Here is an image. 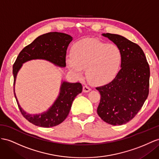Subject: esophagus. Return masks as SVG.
I'll use <instances>...</instances> for the list:
<instances>
[{
    "label": "esophagus",
    "mask_w": 159,
    "mask_h": 159,
    "mask_svg": "<svg viewBox=\"0 0 159 159\" xmlns=\"http://www.w3.org/2000/svg\"><path fill=\"white\" fill-rule=\"evenodd\" d=\"M91 90V89L87 86V85H84V86H83V91L84 93H87L89 91H90Z\"/></svg>",
    "instance_id": "esophagus-1"
}]
</instances>
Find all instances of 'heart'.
<instances>
[{
    "label": "heart",
    "instance_id": "heart-1",
    "mask_svg": "<svg viewBox=\"0 0 159 159\" xmlns=\"http://www.w3.org/2000/svg\"><path fill=\"white\" fill-rule=\"evenodd\" d=\"M122 52L116 44L105 43L95 39H85L74 45L72 56L68 57L67 66L72 73L81 76L83 68L90 82L105 84L118 72Z\"/></svg>",
    "mask_w": 159,
    "mask_h": 159
}]
</instances>
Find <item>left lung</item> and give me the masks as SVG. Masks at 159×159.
I'll return each mask as SVG.
<instances>
[{
  "label": "left lung",
  "instance_id": "8db88e82",
  "mask_svg": "<svg viewBox=\"0 0 159 159\" xmlns=\"http://www.w3.org/2000/svg\"><path fill=\"white\" fill-rule=\"evenodd\" d=\"M122 52L121 69L111 83L97 87L101 95L97 113L106 123L117 125L132 120L149 93L150 67L138 44L117 34H103Z\"/></svg>",
  "mask_w": 159,
  "mask_h": 159
}]
</instances>
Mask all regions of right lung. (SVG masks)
Instances as JSON below:
<instances>
[{
	"label": "right lung",
	"instance_id": "add662e5",
	"mask_svg": "<svg viewBox=\"0 0 159 159\" xmlns=\"http://www.w3.org/2000/svg\"><path fill=\"white\" fill-rule=\"evenodd\" d=\"M72 40L70 35L58 32H50L39 36L19 53L13 64V74L15 84L16 76L22 64L34 59H44L60 67L66 66V50ZM14 95L22 116L30 123L43 128L59 125L66 118L75 97L83 91L80 83L63 82L60 95L54 105L46 112L39 115L28 114L19 105L14 89Z\"/></svg>",
	"mask_w": 159,
	"mask_h": 159
}]
</instances>
